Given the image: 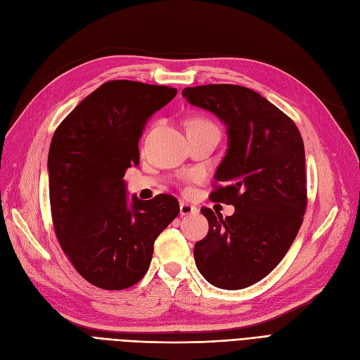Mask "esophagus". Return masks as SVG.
<instances>
[{
    "label": "esophagus",
    "mask_w": 360,
    "mask_h": 360,
    "mask_svg": "<svg viewBox=\"0 0 360 360\" xmlns=\"http://www.w3.org/2000/svg\"><path fill=\"white\" fill-rule=\"evenodd\" d=\"M196 212H198V208L195 205H191L188 202H180V216L195 214Z\"/></svg>",
    "instance_id": "obj_1"
}]
</instances>
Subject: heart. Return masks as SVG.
<instances>
[{
  "label": "heart",
  "mask_w": 360,
  "mask_h": 360,
  "mask_svg": "<svg viewBox=\"0 0 360 360\" xmlns=\"http://www.w3.org/2000/svg\"><path fill=\"white\" fill-rule=\"evenodd\" d=\"M216 128L212 122L202 119V117H195L192 120H189L188 123V128Z\"/></svg>",
  "instance_id": "b5f03b06"
}]
</instances>
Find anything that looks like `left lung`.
Wrapping results in <instances>:
<instances>
[{"mask_svg":"<svg viewBox=\"0 0 360 360\" xmlns=\"http://www.w3.org/2000/svg\"><path fill=\"white\" fill-rule=\"evenodd\" d=\"M181 95L228 127L229 147L212 196L235 207L225 219L201 208L210 229L195 244V264L216 288H249L280 264L302 225L307 174L301 132L280 108L244 86L204 84Z\"/></svg>","mask_w":360,"mask_h":360,"instance_id":"obj_1","label":"left lung"}]
</instances>
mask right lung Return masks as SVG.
Wrapping results in <instances>:
<instances>
[{"label":"right lung","mask_w":360,"mask_h":360,"mask_svg":"<svg viewBox=\"0 0 360 360\" xmlns=\"http://www.w3.org/2000/svg\"><path fill=\"white\" fill-rule=\"evenodd\" d=\"M176 88L132 80L103 83L59 123L49 148V196L56 238L79 274L94 286L123 290L152 262L158 235L174 220V196L132 198L125 172L140 165L146 120Z\"/></svg>","instance_id":"1"}]
</instances>
